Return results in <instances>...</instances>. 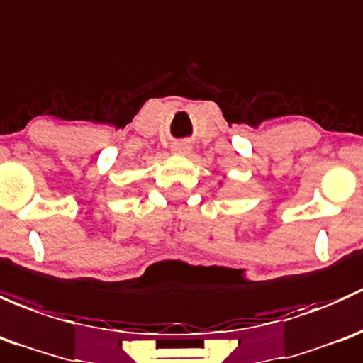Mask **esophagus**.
<instances>
[{
	"instance_id": "obj_1",
	"label": "esophagus",
	"mask_w": 363,
	"mask_h": 363,
	"mask_svg": "<svg viewBox=\"0 0 363 363\" xmlns=\"http://www.w3.org/2000/svg\"><path fill=\"white\" fill-rule=\"evenodd\" d=\"M171 150H173L174 155H189L190 150H192V147H190L189 143H183L182 141V143H174Z\"/></svg>"
}]
</instances>
